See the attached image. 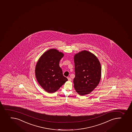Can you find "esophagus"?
I'll list each match as a JSON object with an SVG mask.
<instances>
[{
  "label": "esophagus",
  "mask_w": 132,
  "mask_h": 132,
  "mask_svg": "<svg viewBox=\"0 0 132 132\" xmlns=\"http://www.w3.org/2000/svg\"><path fill=\"white\" fill-rule=\"evenodd\" d=\"M68 80L69 81H70L72 80V79H71V78H69V77H68Z\"/></svg>",
  "instance_id": "1"
}]
</instances>
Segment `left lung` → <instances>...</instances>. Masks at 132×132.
<instances>
[{
    "mask_svg": "<svg viewBox=\"0 0 132 132\" xmlns=\"http://www.w3.org/2000/svg\"><path fill=\"white\" fill-rule=\"evenodd\" d=\"M74 61L75 90L81 96L90 94L101 80V67L99 61L92 53L83 51L75 55Z\"/></svg>",
    "mask_w": 132,
    "mask_h": 132,
    "instance_id": "1",
    "label": "left lung"
}]
</instances>
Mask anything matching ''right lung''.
Wrapping results in <instances>:
<instances>
[{"mask_svg": "<svg viewBox=\"0 0 132 132\" xmlns=\"http://www.w3.org/2000/svg\"><path fill=\"white\" fill-rule=\"evenodd\" d=\"M64 56L55 49L47 51L40 57L35 67V76L41 87L47 92L54 93L68 80L63 76L59 62Z\"/></svg>", "mask_w": 132, "mask_h": 132, "instance_id": "right-lung-1", "label": "right lung"}]
</instances>
